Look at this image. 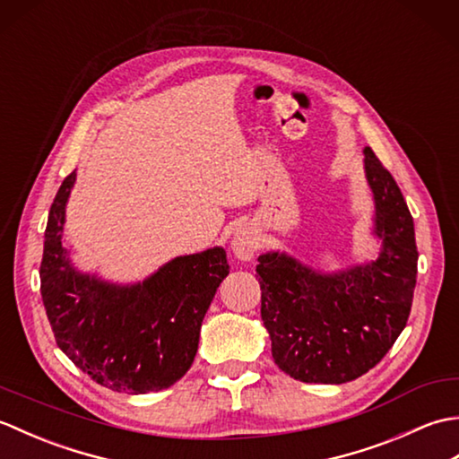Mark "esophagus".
<instances>
[{
  "label": "esophagus",
  "mask_w": 459,
  "mask_h": 459,
  "mask_svg": "<svg viewBox=\"0 0 459 459\" xmlns=\"http://www.w3.org/2000/svg\"><path fill=\"white\" fill-rule=\"evenodd\" d=\"M230 248H232V255H235L238 260L255 258L258 250V238H256L255 229H252L248 222H240L235 229V232H232Z\"/></svg>",
  "instance_id": "1"
}]
</instances>
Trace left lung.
Masks as SVG:
<instances>
[{"instance_id":"left-lung-1","label":"left lung","mask_w":459,"mask_h":459,"mask_svg":"<svg viewBox=\"0 0 459 459\" xmlns=\"http://www.w3.org/2000/svg\"><path fill=\"white\" fill-rule=\"evenodd\" d=\"M365 178L375 199L378 256L319 272L286 252L260 255L262 321L274 363L301 383L341 385L373 368L406 327L418 250L412 214L393 175L370 148Z\"/></svg>"}]
</instances>
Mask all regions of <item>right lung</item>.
<instances>
[{
  "instance_id": "obj_1",
  "label": "right lung",
  "mask_w": 459,
  "mask_h": 459,
  "mask_svg": "<svg viewBox=\"0 0 459 459\" xmlns=\"http://www.w3.org/2000/svg\"><path fill=\"white\" fill-rule=\"evenodd\" d=\"M76 173L65 178L48 211L41 296L58 349L116 393L161 391L187 373L203 317L229 276L222 247L178 256L135 284H112L76 270L63 247L65 209Z\"/></svg>"
}]
</instances>
